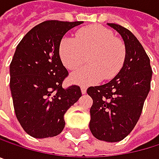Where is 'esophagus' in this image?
I'll return each instance as SVG.
<instances>
[{
	"mask_svg": "<svg viewBox=\"0 0 159 159\" xmlns=\"http://www.w3.org/2000/svg\"><path fill=\"white\" fill-rule=\"evenodd\" d=\"M81 92H82V94H86V93H87V88L82 87V88H81Z\"/></svg>",
	"mask_w": 159,
	"mask_h": 159,
	"instance_id": "1",
	"label": "esophagus"
}]
</instances>
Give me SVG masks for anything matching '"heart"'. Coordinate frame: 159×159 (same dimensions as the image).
Wrapping results in <instances>:
<instances>
[{"mask_svg":"<svg viewBox=\"0 0 159 159\" xmlns=\"http://www.w3.org/2000/svg\"><path fill=\"white\" fill-rule=\"evenodd\" d=\"M59 57L68 70L80 67L88 57L89 66L72 72L71 83L90 86L103 78L110 80L123 67L127 49L124 42L116 38L113 31L100 25L78 30L76 39L64 37L59 43Z\"/></svg>","mask_w":159,"mask_h":159,"instance_id":"obj_1","label":"heart"}]
</instances>
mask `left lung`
<instances>
[{"label":"left lung","instance_id":"left-lung-1","mask_svg":"<svg viewBox=\"0 0 159 159\" xmlns=\"http://www.w3.org/2000/svg\"><path fill=\"white\" fill-rule=\"evenodd\" d=\"M123 38L127 54L122 69L102 86L90 87L92 98L89 129L95 138L116 143L125 139L136 126L151 88L150 59L141 43L128 29L107 23Z\"/></svg>","mask_w":159,"mask_h":159}]
</instances>
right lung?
<instances>
[{"mask_svg":"<svg viewBox=\"0 0 159 159\" xmlns=\"http://www.w3.org/2000/svg\"><path fill=\"white\" fill-rule=\"evenodd\" d=\"M82 23L42 22L16 46L10 64V89L16 118L31 137L58 135L65 127V113L82 96L78 86L62 88L69 72L58 52L64 34Z\"/></svg>","mask_w":159,"mask_h":159,"instance_id":"add662e5","label":"right lung"}]
</instances>
